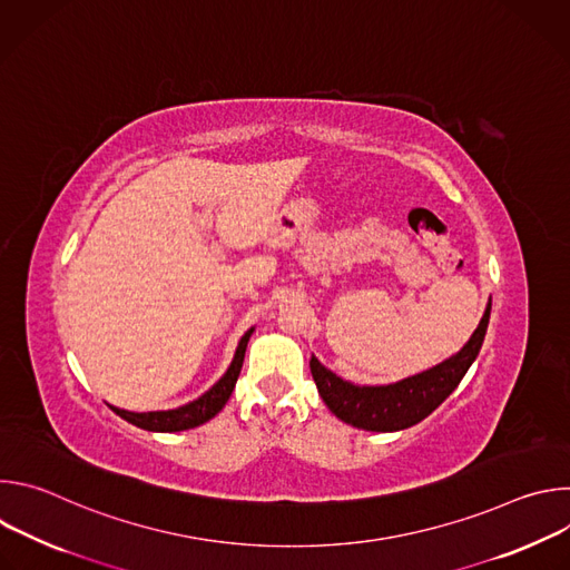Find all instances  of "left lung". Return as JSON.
Returning a JSON list of instances; mask_svg holds the SVG:
<instances>
[{
    "label": "left lung",
    "instance_id": "1",
    "mask_svg": "<svg viewBox=\"0 0 570 570\" xmlns=\"http://www.w3.org/2000/svg\"><path fill=\"white\" fill-rule=\"evenodd\" d=\"M490 313L492 299L484 306L475 332L458 354L420 374L387 385H356L341 379L338 374L324 367L315 356H311L308 365L317 392L341 422L356 429L392 433L415 426L424 417H429L458 387V383L475 361L487 334V324H490Z\"/></svg>",
    "mask_w": 570,
    "mask_h": 570
}]
</instances>
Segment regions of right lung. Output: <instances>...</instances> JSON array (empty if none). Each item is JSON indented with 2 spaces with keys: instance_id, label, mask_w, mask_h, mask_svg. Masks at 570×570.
Wrapping results in <instances>:
<instances>
[{
  "instance_id": "1",
  "label": "right lung",
  "mask_w": 570,
  "mask_h": 570,
  "mask_svg": "<svg viewBox=\"0 0 570 570\" xmlns=\"http://www.w3.org/2000/svg\"><path fill=\"white\" fill-rule=\"evenodd\" d=\"M253 332H255V327L240 336L234 358H232L229 367L225 370V374L205 394L180 405V409L150 411V413H130V411L117 409V405H110V409L128 424L144 429V431H153V433H178V431H189V429H196V426L209 422L212 417H216L223 411V405L227 403V399L236 385V379L243 367V356H246V347H248Z\"/></svg>"
}]
</instances>
